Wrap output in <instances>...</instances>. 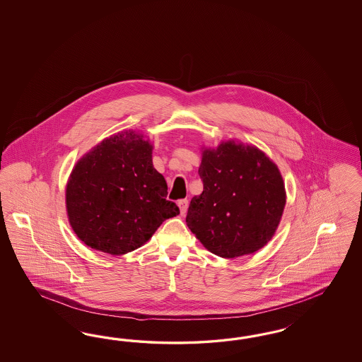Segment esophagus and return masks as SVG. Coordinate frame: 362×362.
I'll list each match as a JSON object with an SVG mask.
<instances>
[{
  "label": "esophagus",
  "mask_w": 362,
  "mask_h": 362,
  "mask_svg": "<svg viewBox=\"0 0 362 362\" xmlns=\"http://www.w3.org/2000/svg\"><path fill=\"white\" fill-rule=\"evenodd\" d=\"M177 206H179V209H180V214L185 215L187 212V209H188V200H187V199L179 200V202H177Z\"/></svg>",
  "instance_id": "1"
}]
</instances>
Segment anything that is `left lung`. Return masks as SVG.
<instances>
[{"instance_id":"left-lung-1","label":"left lung","mask_w":362,"mask_h":362,"mask_svg":"<svg viewBox=\"0 0 362 362\" xmlns=\"http://www.w3.org/2000/svg\"><path fill=\"white\" fill-rule=\"evenodd\" d=\"M203 192L191 199L187 226L220 257L256 252L274 236L285 206L279 168L252 146L221 143L204 150Z\"/></svg>"}]
</instances>
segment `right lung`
I'll use <instances>...</instances> for the list:
<instances>
[{
	"label": "right lung",
	"mask_w": 362,
	"mask_h": 362,
	"mask_svg": "<svg viewBox=\"0 0 362 362\" xmlns=\"http://www.w3.org/2000/svg\"><path fill=\"white\" fill-rule=\"evenodd\" d=\"M153 147L134 132L99 143L74 167L66 188L69 221L93 250L114 256L148 240L179 215L167 183L153 165Z\"/></svg>",
	"instance_id": "1"
}]
</instances>
